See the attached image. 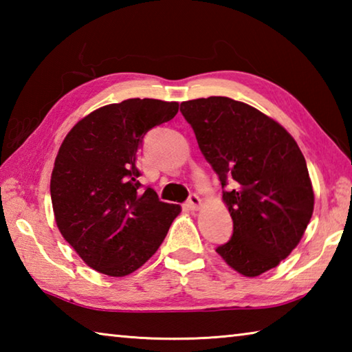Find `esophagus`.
I'll use <instances>...</instances> for the list:
<instances>
[{
  "label": "esophagus",
  "instance_id": "34e87169",
  "mask_svg": "<svg viewBox=\"0 0 352 352\" xmlns=\"http://www.w3.org/2000/svg\"><path fill=\"white\" fill-rule=\"evenodd\" d=\"M188 208L190 211H197L201 208V200L197 194H190L188 200Z\"/></svg>",
  "mask_w": 352,
  "mask_h": 352
}]
</instances>
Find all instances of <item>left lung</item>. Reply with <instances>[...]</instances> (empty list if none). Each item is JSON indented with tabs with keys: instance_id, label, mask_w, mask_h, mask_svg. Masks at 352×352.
<instances>
[{
	"instance_id": "obj_1",
	"label": "left lung",
	"mask_w": 352,
	"mask_h": 352,
	"mask_svg": "<svg viewBox=\"0 0 352 352\" xmlns=\"http://www.w3.org/2000/svg\"><path fill=\"white\" fill-rule=\"evenodd\" d=\"M206 162L220 178L233 236L216 252L254 278L287 258L311 222L314 189L296 141L275 119L239 100L211 96L182 102Z\"/></svg>"
}]
</instances>
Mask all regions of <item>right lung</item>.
<instances>
[{
  "label": "right lung",
  "mask_w": 352,
  "mask_h": 352,
  "mask_svg": "<svg viewBox=\"0 0 352 352\" xmlns=\"http://www.w3.org/2000/svg\"><path fill=\"white\" fill-rule=\"evenodd\" d=\"M178 102L127 99L82 118L65 136L51 175L57 228L88 267L127 276L152 258L180 205L142 190L144 135L177 115Z\"/></svg>",
  "instance_id": "add662e5"
}]
</instances>
